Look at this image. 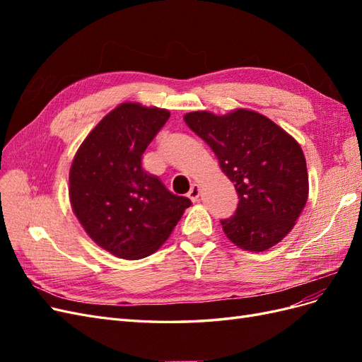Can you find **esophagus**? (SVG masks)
<instances>
[{
  "mask_svg": "<svg viewBox=\"0 0 362 362\" xmlns=\"http://www.w3.org/2000/svg\"><path fill=\"white\" fill-rule=\"evenodd\" d=\"M199 194H201L199 185H198V184H192V187H190V190H189V193H187L189 198H190L193 202H196V201L199 199Z\"/></svg>",
  "mask_w": 362,
  "mask_h": 362,
  "instance_id": "34e87169",
  "label": "esophagus"
}]
</instances>
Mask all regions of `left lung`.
<instances>
[{"label": "left lung", "instance_id": "left-lung-1", "mask_svg": "<svg viewBox=\"0 0 362 362\" xmlns=\"http://www.w3.org/2000/svg\"><path fill=\"white\" fill-rule=\"evenodd\" d=\"M184 120L234 182L240 201L234 216L221 221L226 237L250 252L279 243L308 199V172L298 141L269 117L245 108L225 116L193 112Z\"/></svg>", "mask_w": 362, "mask_h": 362}]
</instances>
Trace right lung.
<instances>
[{
  "instance_id": "right-lung-1",
  "label": "right lung",
  "mask_w": 362,
  "mask_h": 362,
  "mask_svg": "<svg viewBox=\"0 0 362 362\" xmlns=\"http://www.w3.org/2000/svg\"><path fill=\"white\" fill-rule=\"evenodd\" d=\"M169 117L156 107L120 104L90 131L72 161L74 213L93 242L119 258L156 252L192 204L141 166V156Z\"/></svg>"
}]
</instances>
